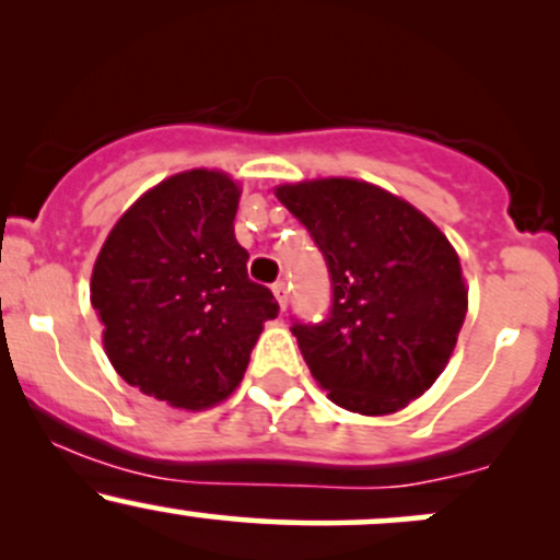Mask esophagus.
Listing matches in <instances>:
<instances>
[{
    "instance_id": "1",
    "label": "esophagus",
    "mask_w": 560,
    "mask_h": 560,
    "mask_svg": "<svg viewBox=\"0 0 560 560\" xmlns=\"http://www.w3.org/2000/svg\"><path fill=\"white\" fill-rule=\"evenodd\" d=\"M271 289H273L276 302H279L281 311H287V298H289V292H287V284H284V281H276V284H273Z\"/></svg>"
}]
</instances>
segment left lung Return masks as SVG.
<instances>
[{"label": "left lung", "mask_w": 560, "mask_h": 560, "mask_svg": "<svg viewBox=\"0 0 560 560\" xmlns=\"http://www.w3.org/2000/svg\"><path fill=\"white\" fill-rule=\"evenodd\" d=\"M331 279L326 318L292 334L331 402L365 416L408 405L447 365L466 318L460 260L413 205L352 178L279 186Z\"/></svg>", "instance_id": "obj_1"}]
</instances>
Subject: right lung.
I'll use <instances>...</instances> for the list:
<instances>
[{"label": "right lung", "instance_id": "add662e5", "mask_svg": "<svg viewBox=\"0 0 560 560\" xmlns=\"http://www.w3.org/2000/svg\"><path fill=\"white\" fill-rule=\"evenodd\" d=\"M240 189L218 171L158 184L115 223L92 273L110 363L173 408L226 400L247 371L273 292L247 276L234 236Z\"/></svg>", "mask_w": 560, "mask_h": 560}]
</instances>
